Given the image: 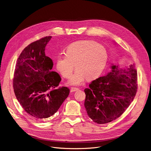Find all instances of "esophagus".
<instances>
[{
  "mask_svg": "<svg viewBox=\"0 0 151 151\" xmlns=\"http://www.w3.org/2000/svg\"><path fill=\"white\" fill-rule=\"evenodd\" d=\"M79 89L78 88H74V87H72L70 88V92H73V91H78Z\"/></svg>",
  "mask_w": 151,
  "mask_h": 151,
  "instance_id": "obj_1",
  "label": "esophagus"
}]
</instances>
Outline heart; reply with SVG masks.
I'll return each mask as SVG.
<instances>
[{"label":"heart","mask_w":151,"mask_h":151,"mask_svg":"<svg viewBox=\"0 0 151 151\" xmlns=\"http://www.w3.org/2000/svg\"><path fill=\"white\" fill-rule=\"evenodd\" d=\"M107 60L104 48L93 41H79L70 44L66 54L59 55L56 67L61 75L69 79L74 70L77 69L69 81V84L78 86L87 79L92 81L102 73Z\"/></svg>","instance_id":"obj_1"}]
</instances>
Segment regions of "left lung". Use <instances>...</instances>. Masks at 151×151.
<instances>
[{
  "instance_id": "8db88e82",
  "label": "left lung",
  "mask_w": 151,
  "mask_h": 151,
  "mask_svg": "<svg viewBox=\"0 0 151 151\" xmlns=\"http://www.w3.org/2000/svg\"><path fill=\"white\" fill-rule=\"evenodd\" d=\"M106 76L93 81L85 89V107L94 122L103 124L120 117L133 101L138 88L134 65L121 69L113 65Z\"/></svg>"
}]
</instances>
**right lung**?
<instances>
[{
    "instance_id": "add662e5",
    "label": "right lung",
    "mask_w": 151,
    "mask_h": 151,
    "mask_svg": "<svg viewBox=\"0 0 151 151\" xmlns=\"http://www.w3.org/2000/svg\"><path fill=\"white\" fill-rule=\"evenodd\" d=\"M51 36L43 37L27 46L19 55L13 81L16 97L31 117L42 120L53 116L68 97L70 90L58 87L60 75L51 69L52 60L45 48Z\"/></svg>"
}]
</instances>
